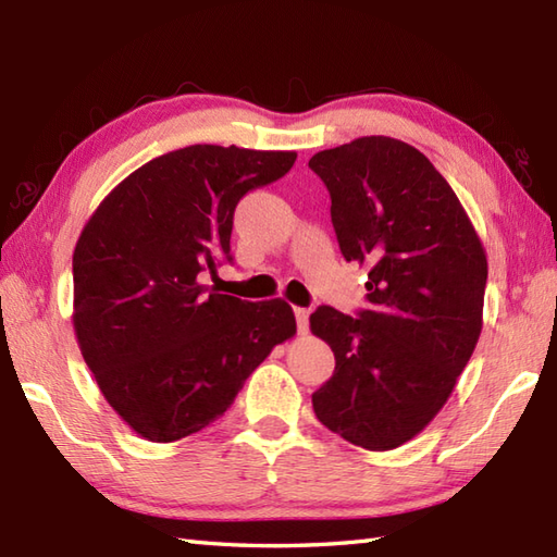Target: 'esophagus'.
<instances>
[{"instance_id":"obj_1","label":"esophagus","mask_w":557,"mask_h":557,"mask_svg":"<svg viewBox=\"0 0 557 557\" xmlns=\"http://www.w3.org/2000/svg\"><path fill=\"white\" fill-rule=\"evenodd\" d=\"M294 315H297V327H299V333L304 335L306 330H309V315H311V311L297 306V309H294Z\"/></svg>"}]
</instances>
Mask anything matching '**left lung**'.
Instances as JSON below:
<instances>
[{
    "mask_svg": "<svg viewBox=\"0 0 557 557\" xmlns=\"http://www.w3.org/2000/svg\"><path fill=\"white\" fill-rule=\"evenodd\" d=\"M347 260L369 268V309L311 313L335 354L318 421L366 449L419 435L453 395L483 325L488 260L467 210L405 140L363 136L309 160Z\"/></svg>",
    "mask_w": 557,
    "mask_h": 557,
    "instance_id": "left-lung-1",
    "label": "left lung"
}]
</instances>
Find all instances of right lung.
Instances as JSON below:
<instances>
[{
	"label": "right lung",
	"instance_id": "obj_1",
	"mask_svg": "<svg viewBox=\"0 0 557 557\" xmlns=\"http://www.w3.org/2000/svg\"><path fill=\"white\" fill-rule=\"evenodd\" d=\"M297 152L188 146L114 186L74 251V330L100 393L152 443L198 433L232 407L275 345L287 301L208 292L230 256L234 208L285 176Z\"/></svg>",
	"mask_w": 557,
	"mask_h": 557
}]
</instances>
